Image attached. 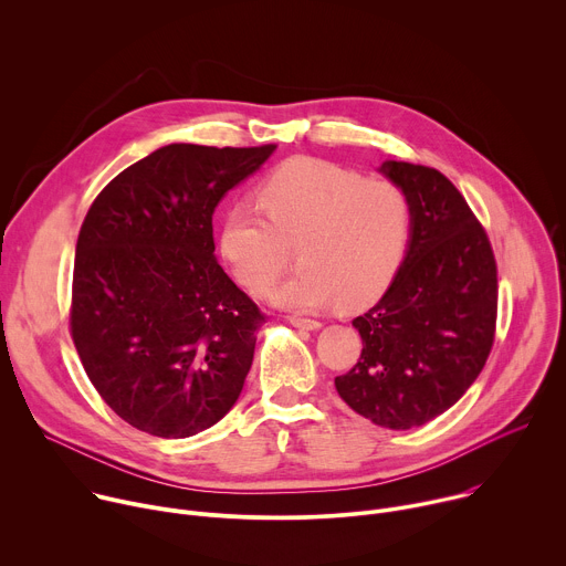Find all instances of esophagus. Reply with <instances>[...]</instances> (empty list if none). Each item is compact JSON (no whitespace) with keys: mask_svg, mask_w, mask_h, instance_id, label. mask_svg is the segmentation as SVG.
I'll use <instances>...</instances> for the list:
<instances>
[{"mask_svg":"<svg viewBox=\"0 0 566 566\" xmlns=\"http://www.w3.org/2000/svg\"><path fill=\"white\" fill-rule=\"evenodd\" d=\"M291 325L297 329H306V332H315L322 327L319 319H308V317H291Z\"/></svg>","mask_w":566,"mask_h":566,"instance_id":"34e87169","label":"esophagus"}]
</instances>
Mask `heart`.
Here are the masks:
<instances>
[{
  "instance_id": "1",
  "label": "heart",
  "mask_w": 566,
  "mask_h": 566,
  "mask_svg": "<svg viewBox=\"0 0 566 566\" xmlns=\"http://www.w3.org/2000/svg\"><path fill=\"white\" fill-rule=\"evenodd\" d=\"M258 201L266 218L247 203L228 208L219 247L237 282L253 293L271 286L297 251L300 271L266 291L275 306L363 308L387 289L406 255L412 210L389 181L300 158L262 184Z\"/></svg>"
}]
</instances>
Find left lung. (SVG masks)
<instances>
[{"instance_id":"obj_1","label":"left lung","mask_w":566,"mask_h":566,"mask_svg":"<svg viewBox=\"0 0 566 566\" xmlns=\"http://www.w3.org/2000/svg\"><path fill=\"white\" fill-rule=\"evenodd\" d=\"M380 172L410 201L408 253L378 304L352 322L363 354L336 389L371 423L410 430L450 410L486 365L497 264L486 230L439 170L385 160Z\"/></svg>"}]
</instances>
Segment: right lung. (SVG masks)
Segmentation results:
<instances>
[{
	"instance_id": "1",
	"label": "right lung",
	"mask_w": 566,
	"mask_h": 566,
	"mask_svg": "<svg viewBox=\"0 0 566 566\" xmlns=\"http://www.w3.org/2000/svg\"><path fill=\"white\" fill-rule=\"evenodd\" d=\"M273 151L166 145L112 179L80 228L71 338L103 400L140 432L195 437L244 387L264 313L214 260L212 212Z\"/></svg>"
}]
</instances>
